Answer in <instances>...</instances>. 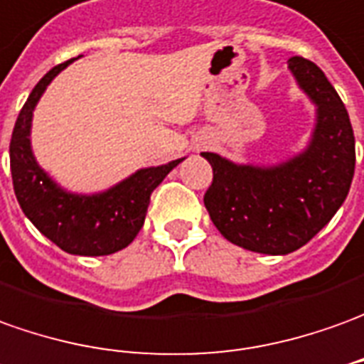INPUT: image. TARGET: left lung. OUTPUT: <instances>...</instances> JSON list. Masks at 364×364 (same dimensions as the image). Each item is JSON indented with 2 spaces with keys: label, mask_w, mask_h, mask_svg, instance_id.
<instances>
[{
  "label": "left lung",
  "mask_w": 364,
  "mask_h": 364,
  "mask_svg": "<svg viewBox=\"0 0 364 364\" xmlns=\"http://www.w3.org/2000/svg\"><path fill=\"white\" fill-rule=\"evenodd\" d=\"M287 63L317 109L307 149L273 166L202 152L214 170L204 196L214 225L228 242L267 255L291 254L319 234L343 206L355 174V136L341 97L315 63Z\"/></svg>",
  "instance_id": "left-lung-1"
}]
</instances>
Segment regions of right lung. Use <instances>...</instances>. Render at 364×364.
Returning <instances> with one entry per match:
<instances>
[{
	"label": "right lung",
	"instance_id": "obj_1",
	"mask_svg": "<svg viewBox=\"0 0 364 364\" xmlns=\"http://www.w3.org/2000/svg\"><path fill=\"white\" fill-rule=\"evenodd\" d=\"M75 59L53 67L35 85L29 99L15 120L9 142V162L17 202L31 224L73 255H109L119 252L136 237L144 224L150 194L184 158L162 166L140 168L99 194L67 192L37 164L31 149L33 110L49 82Z\"/></svg>",
	"mask_w": 364,
	"mask_h": 364
}]
</instances>
